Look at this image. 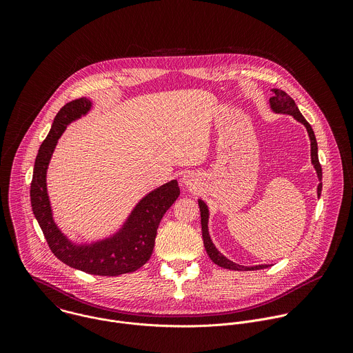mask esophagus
<instances>
[{
	"label": "esophagus",
	"instance_id": "34e87169",
	"mask_svg": "<svg viewBox=\"0 0 353 353\" xmlns=\"http://www.w3.org/2000/svg\"><path fill=\"white\" fill-rule=\"evenodd\" d=\"M181 181H183V184H185L187 187H194V179H192L191 176H188V174L184 176Z\"/></svg>",
	"mask_w": 353,
	"mask_h": 353
}]
</instances>
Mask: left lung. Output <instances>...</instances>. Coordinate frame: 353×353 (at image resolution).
Here are the masks:
<instances>
[{
	"instance_id": "1",
	"label": "left lung",
	"mask_w": 353,
	"mask_h": 353,
	"mask_svg": "<svg viewBox=\"0 0 353 353\" xmlns=\"http://www.w3.org/2000/svg\"><path fill=\"white\" fill-rule=\"evenodd\" d=\"M274 92V96L270 99V105H271V109L275 112V113H285V114H290L293 116L297 121H300L301 124H303L306 128H307V132H309V137H310V145H312V163L314 165V169L317 172V176L321 181L323 179V172H321V165L319 162V154H317V141H316V135H314V131L312 128V125L306 121V119L301 116V113L299 112L294 100L283 90L281 89H272ZM321 188H323V183L319 184L317 187V195L320 196L321 195ZM198 205H199V211H201V228H203V239H204V245H205V250L207 253L210 256V259L219 267L222 268H226V270H233V271H254V270H263V268H267L268 265H256V267H243V265H239V264H234L232 263L230 260H228L226 257H223L219 251L215 248L211 237H210V233H208V207L207 204L204 203V201H198Z\"/></svg>"
}]
</instances>
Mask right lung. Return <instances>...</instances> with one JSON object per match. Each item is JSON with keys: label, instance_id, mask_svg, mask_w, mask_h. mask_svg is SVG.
Returning a JSON list of instances; mask_svg holds the SVG:
<instances>
[{"label": "right lung", "instance_id": "1", "mask_svg": "<svg viewBox=\"0 0 353 353\" xmlns=\"http://www.w3.org/2000/svg\"><path fill=\"white\" fill-rule=\"evenodd\" d=\"M90 106V100L81 97L63 106L57 113L34 161L30 203L50 250L60 261L86 274L116 276L134 272L149 260L154 251L158 226L180 195V188L177 180H172L149 192L139 201L124 226L113 237L92 244H72L53 221L46 187V172L57 141L67 125L86 114Z\"/></svg>", "mask_w": 353, "mask_h": 353}]
</instances>
